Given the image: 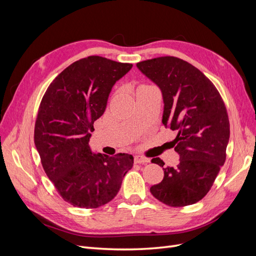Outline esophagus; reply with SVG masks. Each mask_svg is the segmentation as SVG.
I'll list each match as a JSON object with an SVG mask.
<instances>
[{
	"label": "esophagus",
	"instance_id": "esophagus-1",
	"mask_svg": "<svg viewBox=\"0 0 256 256\" xmlns=\"http://www.w3.org/2000/svg\"><path fill=\"white\" fill-rule=\"evenodd\" d=\"M150 159H147L142 156H134V164H148Z\"/></svg>",
	"mask_w": 256,
	"mask_h": 256
}]
</instances>
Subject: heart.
Here are the masks:
<instances>
[{"label": "heart", "mask_w": 256, "mask_h": 256, "mask_svg": "<svg viewBox=\"0 0 256 256\" xmlns=\"http://www.w3.org/2000/svg\"><path fill=\"white\" fill-rule=\"evenodd\" d=\"M142 86H143V85H142Z\"/></svg>", "instance_id": "1"}]
</instances>
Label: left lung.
I'll use <instances>...</instances> for the list:
<instances>
[{
	"instance_id": "left-lung-1",
	"label": "left lung",
	"mask_w": 256,
	"mask_h": 256,
	"mask_svg": "<svg viewBox=\"0 0 256 256\" xmlns=\"http://www.w3.org/2000/svg\"><path fill=\"white\" fill-rule=\"evenodd\" d=\"M136 66L162 92V122L177 132L172 143L180 157L175 168L164 166L160 158L152 159L164 171L162 182L150 187L152 194L171 207L194 204L210 190L226 159V106L214 83L182 58L160 56Z\"/></svg>"
}]
</instances>
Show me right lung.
<instances>
[{"instance_id":"add662e5","label":"right lung","mask_w":256,"mask_h":256,"mask_svg":"<svg viewBox=\"0 0 256 256\" xmlns=\"http://www.w3.org/2000/svg\"><path fill=\"white\" fill-rule=\"evenodd\" d=\"M131 67L98 56L81 58L52 81L42 99L35 146L46 174L72 206L97 208L109 203L134 166L132 154H92L88 145L113 85Z\"/></svg>"}]
</instances>
